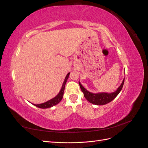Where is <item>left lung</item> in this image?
Instances as JSON below:
<instances>
[{
    "label": "left lung",
    "mask_w": 148,
    "mask_h": 148,
    "mask_svg": "<svg viewBox=\"0 0 148 148\" xmlns=\"http://www.w3.org/2000/svg\"><path fill=\"white\" fill-rule=\"evenodd\" d=\"M125 78L123 79L122 84L120 86L117 88L114 92L111 93H107V92H99V93H92L87 91L85 89L82 84L80 83L79 82V84L80 88L82 89V91L84 94V96L86 99L88 100L91 104H95V105H105L107 104V103H109L112 100H114L115 98L117 96V95L122 90L123 88V84H124Z\"/></svg>",
    "instance_id": "left-lung-1"
}]
</instances>
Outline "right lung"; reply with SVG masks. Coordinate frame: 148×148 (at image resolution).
Segmentation results:
<instances>
[{"instance_id":"1","label":"right lung","mask_w":148,"mask_h":148,"mask_svg":"<svg viewBox=\"0 0 148 148\" xmlns=\"http://www.w3.org/2000/svg\"><path fill=\"white\" fill-rule=\"evenodd\" d=\"M69 75H70V73H69L68 74L66 75L64 82L63 83V84H62V88L60 89V92H59V94H58V95L55 97L52 98V99H51V100H49V101H48L46 102L42 103V104H33L35 106L39 107V108L46 109V108H49V107H53V106H56L57 104H59V103L62 99V97H63V96H64V90H65V84L66 83L67 79H68V78L69 77Z\"/></svg>"}]
</instances>
